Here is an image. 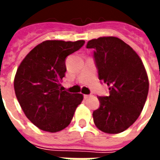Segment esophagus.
<instances>
[{"instance_id": "obj_1", "label": "esophagus", "mask_w": 160, "mask_h": 160, "mask_svg": "<svg viewBox=\"0 0 160 160\" xmlns=\"http://www.w3.org/2000/svg\"><path fill=\"white\" fill-rule=\"evenodd\" d=\"M90 97H92V95H84V98H90Z\"/></svg>"}]
</instances>
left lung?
<instances>
[{"label":"left lung","instance_id":"obj_1","mask_svg":"<svg viewBox=\"0 0 160 160\" xmlns=\"http://www.w3.org/2000/svg\"><path fill=\"white\" fill-rule=\"evenodd\" d=\"M93 49L98 79L107 84L109 96L98 97L100 106L92 117L98 129L107 134L126 130L137 120L149 88L145 67L130 46L116 37L88 41Z\"/></svg>","mask_w":160,"mask_h":160}]
</instances>
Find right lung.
Segmentation results:
<instances>
[{
  "label": "right lung",
  "instance_id": "obj_1",
  "mask_svg": "<svg viewBox=\"0 0 160 160\" xmlns=\"http://www.w3.org/2000/svg\"><path fill=\"white\" fill-rule=\"evenodd\" d=\"M85 41L47 40L37 45L24 58L14 78V91L24 113L35 126L55 133L68 127L81 93L63 91L66 58L84 45Z\"/></svg>",
  "mask_w": 160,
  "mask_h": 160
}]
</instances>
